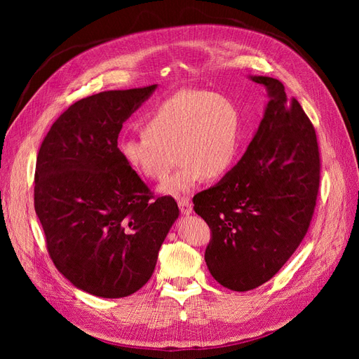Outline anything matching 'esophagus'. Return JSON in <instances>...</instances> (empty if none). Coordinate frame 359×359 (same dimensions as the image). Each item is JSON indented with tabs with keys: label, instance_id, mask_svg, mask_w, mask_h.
Listing matches in <instances>:
<instances>
[{
	"label": "esophagus",
	"instance_id": "obj_1",
	"mask_svg": "<svg viewBox=\"0 0 359 359\" xmlns=\"http://www.w3.org/2000/svg\"><path fill=\"white\" fill-rule=\"evenodd\" d=\"M178 206H180L181 212L186 214V215H189V214L191 212V210H193L191 202H190V199H189L187 196H184V198H180V199H178Z\"/></svg>",
	"mask_w": 359,
	"mask_h": 359
}]
</instances>
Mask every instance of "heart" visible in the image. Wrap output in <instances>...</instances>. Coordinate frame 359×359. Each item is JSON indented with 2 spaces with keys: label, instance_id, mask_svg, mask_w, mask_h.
I'll use <instances>...</instances> for the list:
<instances>
[{
  "label": "heart",
  "instance_id": "heart-1",
  "mask_svg": "<svg viewBox=\"0 0 359 359\" xmlns=\"http://www.w3.org/2000/svg\"><path fill=\"white\" fill-rule=\"evenodd\" d=\"M241 119L227 97L208 91H181L158 103L144 121V132L119 144L126 165L147 180L161 181L169 194L187 193L206 178L229 172L240 154Z\"/></svg>",
  "mask_w": 359,
  "mask_h": 359
}]
</instances>
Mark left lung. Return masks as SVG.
I'll return each mask as SVG.
<instances>
[{
	"instance_id": "8db88e82",
	"label": "left lung",
	"mask_w": 359,
	"mask_h": 359,
	"mask_svg": "<svg viewBox=\"0 0 359 359\" xmlns=\"http://www.w3.org/2000/svg\"><path fill=\"white\" fill-rule=\"evenodd\" d=\"M269 95L245 154L217 186L193 198L211 229L205 262L231 290L273 278L306 236L316 206L320 157L314 127L297 99L268 76H252Z\"/></svg>"
}]
</instances>
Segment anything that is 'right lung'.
Returning <instances> with one entry per match:
<instances>
[{
  "label": "right lung",
  "instance_id": "1",
  "mask_svg": "<svg viewBox=\"0 0 359 359\" xmlns=\"http://www.w3.org/2000/svg\"><path fill=\"white\" fill-rule=\"evenodd\" d=\"M156 88L76 102L39 149L34 208L48 253L73 286L95 297L123 298L142 287L178 219L175 199L156 198L118 148L123 123Z\"/></svg>",
  "mask_w": 359,
  "mask_h": 359
}]
</instances>
